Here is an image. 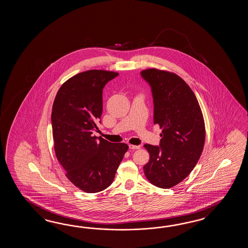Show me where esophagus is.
I'll return each mask as SVG.
<instances>
[{"instance_id": "1", "label": "esophagus", "mask_w": 248, "mask_h": 248, "mask_svg": "<svg viewBox=\"0 0 248 248\" xmlns=\"http://www.w3.org/2000/svg\"><path fill=\"white\" fill-rule=\"evenodd\" d=\"M129 149H131V150H137V149H140V145H133V144H129Z\"/></svg>"}]
</instances>
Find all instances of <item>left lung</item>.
<instances>
[{
  "instance_id": "1",
  "label": "left lung",
  "mask_w": 248,
  "mask_h": 248,
  "mask_svg": "<svg viewBox=\"0 0 248 248\" xmlns=\"http://www.w3.org/2000/svg\"><path fill=\"white\" fill-rule=\"evenodd\" d=\"M141 74L152 87L153 122L162 130L159 146L144 144L150 159L143 171L151 184L169 189L185 180L201 158L206 138L203 113L195 94L177 74L156 68Z\"/></svg>"
}]
</instances>
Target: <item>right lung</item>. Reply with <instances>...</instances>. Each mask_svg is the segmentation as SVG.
<instances>
[{
	"mask_svg": "<svg viewBox=\"0 0 248 248\" xmlns=\"http://www.w3.org/2000/svg\"><path fill=\"white\" fill-rule=\"evenodd\" d=\"M118 73L89 70L63 82L53 103L54 150L73 185L88 193L113 182L128 145L94 137L103 112V89Z\"/></svg>",
	"mask_w": 248,
	"mask_h": 248,
	"instance_id": "add662e5",
	"label": "right lung"
}]
</instances>
